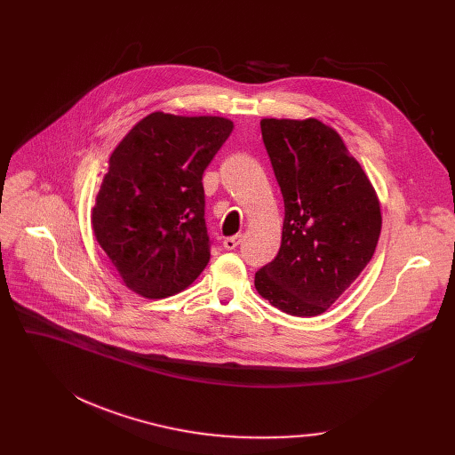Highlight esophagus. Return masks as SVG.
I'll return each instance as SVG.
<instances>
[{"label":"esophagus","instance_id":"1","mask_svg":"<svg viewBox=\"0 0 455 455\" xmlns=\"http://www.w3.org/2000/svg\"><path fill=\"white\" fill-rule=\"evenodd\" d=\"M242 243V235L240 234H235V235H230V237H225V242H223V247L227 249V251H234L237 245Z\"/></svg>","mask_w":455,"mask_h":455}]
</instances>
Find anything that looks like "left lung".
Returning <instances> with one entry per match:
<instances>
[{
  "label": "left lung",
  "instance_id": "1",
  "mask_svg": "<svg viewBox=\"0 0 455 455\" xmlns=\"http://www.w3.org/2000/svg\"><path fill=\"white\" fill-rule=\"evenodd\" d=\"M283 197L282 243L254 276L283 314H324L371 261L381 230L376 191L343 138L315 117L259 122Z\"/></svg>",
  "mask_w": 455,
  "mask_h": 455
}]
</instances>
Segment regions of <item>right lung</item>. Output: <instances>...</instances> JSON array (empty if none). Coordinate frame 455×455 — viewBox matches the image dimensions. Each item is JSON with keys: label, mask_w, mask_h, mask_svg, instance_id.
<instances>
[{"label": "right lung", "mask_w": 455, "mask_h": 455, "mask_svg": "<svg viewBox=\"0 0 455 455\" xmlns=\"http://www.w3.org/2000/svg\"><path fill=\"white\" fill-rule=\"evenodd\" d=\"M232 129L220 116L153 112L114 149L92 228L131 291L172 297L206 267L203 173Z\"/></svg>", "instance_id": "right-lung-1"}]
</instances>
